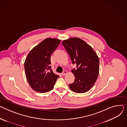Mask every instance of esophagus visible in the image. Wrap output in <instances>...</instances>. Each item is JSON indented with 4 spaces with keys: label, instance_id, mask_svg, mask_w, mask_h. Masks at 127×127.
I'll return each mask as SVG.
<instances>
[{
    "label": "esophagus",
    "instance_id": "1",
    "mask_svg": "<svg viewBox=\"0 0 127 127\" xmlns=\"http://www.w3.org/2000/svg\"><path fill=\"white\" fill-rule=\"evenodd\" d=\"M67 73V71H66V70H64V71L62 73V74L63 75H65Z\"/></svg>",
    "mask_w": 127,
    "mask_h": 127
}]
</instances>
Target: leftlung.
<instances>
[{"label": "left lung", "instance_id": "8db88e82", "mask_svg": "<svg viewBox=\"0 0 127 127\" xmlns=\"http://www.w3.org/2000/svg\"><path fill=\"white\" fill-rule=\"evenodd\" d=\"M77 69L71 70L75 80L69 84L70 89L76 93H85L95 84L99 74L98 57L92 47L82 39L70 38L62 42Z\"/></svg>", "mask_w": 127, "mask_h": 127}]
</instances>
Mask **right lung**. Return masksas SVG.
<instances>
[{
  "mask_svg": "<svg viewBox=\"0 0 127 127\" xmlns=\"http://www.w3.org/2000/svg\"><path fill=\"white\" fill-rule=\"evenodd\" d=\"M61 40L46 38L33 47L24 62L25 75L31 88L44 93L53 89L59 76L55 74L50 66V56Z\"/></svg>",
  "mask_w": 127,
  "mask_h": 127,
  "instance_id": "1",
  "label": "right lung"
}]
</instances>
